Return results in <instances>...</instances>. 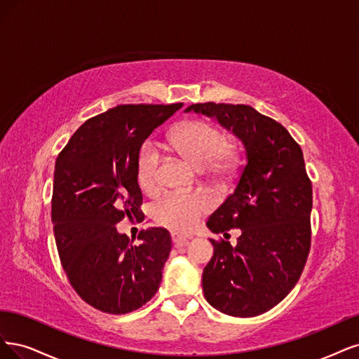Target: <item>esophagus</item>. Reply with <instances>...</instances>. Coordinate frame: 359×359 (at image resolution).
Instances as JSON below:
<instances>
[{
    "label": "esophagus",
    "instance_id": "34e87169",
    "mask_svg": "<svg viewBox=\"0 0 359 359\" xmlns=\"http://www.w3.org/2000/svg\"><path fill=\"white\" fill-rule=\"evenodd\" d=\"M171 238H172V243H175V246H184L188 243V240H189V237L182 236L179 233H172Z\"/></svg>",
    "mask_w": 359,
    "mask_h": 359
}]
</instances>
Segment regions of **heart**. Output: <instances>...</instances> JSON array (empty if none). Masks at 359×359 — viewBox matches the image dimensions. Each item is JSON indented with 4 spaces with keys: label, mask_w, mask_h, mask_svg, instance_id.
Masks as SVG:
<instances>
[{
    "label": "heart",
    "mask_w": 359,
    "mask_h": 359,
    "mask_svg": "<svg viewBox=\"0 0 359 359\" xmlns=\"http://www.w3.org/2000/svg\"><path fill=\"white\" fill-rule=\"evenodd\" d=\"M170 146L198 168L226 172L236 165V147L226 143L225 134L210 122L188 121L171 133ZM159 155L146 144L137 161L138 183L144 191L158 184ZM212 209V200L204 194H168L155 205L156 221L172 231L192 229L201 216Z\"/></svg>",
    "instance_id": "obj_1"
}]
</instances>
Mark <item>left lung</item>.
<instances>
[{
  "label": "left lung",
  "instance_id": "obj_1",
  "mask_svg": "<svg viewBox=\"0 0 359 359\" xmlns=\"http://www.w3.org/2000/svg\"><path fill=\"white\" fill-rule=\"evenodd\" d=\"M233 131L245 146L233 194L207 226L225 237L240 228L237 245L210 238L215 253L203 271L207 302L229 316L252 318L292 291L310 252L311 182L303 150L283 125L246 104H192Z\"/></svg>",
  "mask_w": 359,
  "mask_h": 359
}]
</instances>
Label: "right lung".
I'll use <instances>...</instances> for the list:
<instances>
[{"instance_id":"right-lung-1","label":"right lung","mask_w":359,"mask_h":359,"mask_svg":"<svg viewBox=\"0 0 359 359\" xmlns=\"http://www.w3.org/2000/svg\"><path fill=\"white\" fill-rule=\"evenodd\" d=\"M183 102L122 104L88 119L55 163L52 222L57 253L79 297L125 315L152 298L171 250L165 228H149L134 245L119 234L123 217L144 219L137 161L146 138Z\"/></svg>"}]
</instances>
